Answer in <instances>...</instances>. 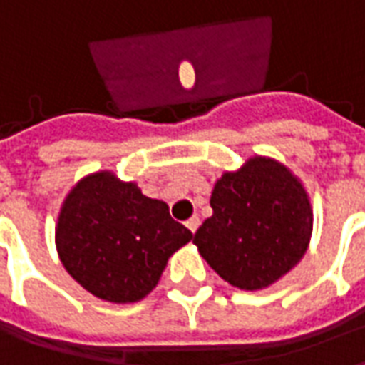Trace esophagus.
<instances>
[{
	"label": "esophagus",
	"mask_w": 365,
	"mask_h": 365,
	"mask_svg": "<svg viewBox=\"0 0 365 365\" xmlns=\"http://www.w3.org/2000/svg\"><path fill=\"white\" fill-rule=\"evenodd\" d=\"M185 225H187V229H190L191 232H195V230L199 229V225H201V221H199V217H197V215H193V217H191L190 221L185 222Z\"/></svg>",
	"instance_id": "esophagus-1"
}]
</instances>
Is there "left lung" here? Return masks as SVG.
I'll return each instance as SVG.
<instances>
[{
    "mask_svg": "<svg viewBox=\"0 0 365 365\" xmlns=\"http://www.w3.org/2000/svg\"><path fill=\"white\" fill-rule=\"evenodd\" d=\"M213 215L193 245L225 282L238 289L268 287L295 268L313 232L303 183L277 160L254 156L225 172L211 193Z\"/></svg>",
    "mask_w": 365,
    "mask_h": 365,
    "instance_id": "left-lung-1",
    "label": "left lung"
}]
</instances>
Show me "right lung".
I'll return each mask as SVG.
<instances>
[{
    "mask_svg": "<svg viewBox=\"0 0 365 365\" xmlns=\"http://www.w3.org/2000/svg\"><path fill=\"white\" fill-rule=\"evenodd\" d=\"M193 235L168 205L143 195L113 172L82 178L68 193L56 225V250L66 272L91 295L135 303L158 283L168 258Z\"/></svg>",
    "mask_w": 365,
    "mask_h": 365,
    "instance_id": "1",
    "label": "right lung"
}]
</instances>
